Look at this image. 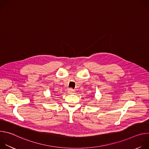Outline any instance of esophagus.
I'll return each mask as SVG.
<instances>
[{
    "label": "esophagus",
    "mask_w": 149,
    "mask_h": 149,
    "mask_svg": "<svg viewBox=\"0 0 149 149\" xmlns=\"http://www.w3.org/2000/svg\"><path fill=\"white\" fill-rule=\"evenodd\" d=\"M68 93H69L70 94H73V93H74V90H73L72 88H69V89H68Z\"/></svg>",
    "instance_id": "1"
}]
</instances>
